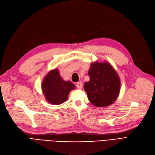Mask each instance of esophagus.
<instances>
[{
    "instance_id": "34e87169",
    "label": "esophagus",
    "mask_w": 155,
    "mask_h": 155,
    "mask_svg": "<svg viewBox=\"0 0 155 155\" xmlns=\"http://www.w3.org/2000/svg\"><path fill=\"white\" fill-rule=\"evenodd\" d=\"M76 87H77L78 88H79V89L82 88V87H83V83H82L81 82H78V83H76Z\"/></svg>"
}]
</instances>
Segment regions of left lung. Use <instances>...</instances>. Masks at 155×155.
<instances>
[{
	"label": "left lung",
	"instance_id": "8db88e82",
	"mask_svg": "<svg viewBox=\"0 0 155 155\" xmlns=\"http://www.w3.org/2000/svg\"><path fill=\"white\" fill-rule=\"evenodd\" d=\"M90 81L85 82L84 89L88 99L97 107L113 104L120 92V78L114 67L107 61H95L90 64Z\"/></svg>",
	"mask_w": 155,
	"mask_h": 155
}]
</instances>
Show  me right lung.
Returning a JSON list of instances; mask_svg holds the SVG:
<instances>
[{
  "label": "right lung",
  "instance_id": "right-lung-1",
  "mask_svg": "<svg viewBox=\"0 0 155 155\" xmlns=\"http://www.w3.org/2000/svg\"><path fill=\"white\" fill-rule=\"evenodd\" d=\"M75 88V85L70 81H64L57 68L48 73L41 83V89L45 99L54 105L65 102L69 93Z\"/></svg>",
  "mask_w": 155,
  "mask_h": 155
}]
</instances>
